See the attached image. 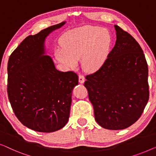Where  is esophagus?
I'll use <instances>...</instances> for the list:
<instances>
[{
  "instance_id": "34e87169",
  "label": "esophagus",
  "mask_w": 156,
  "mask_h": 156,
  "mask_svg": "<svg viewBox=\"0 0 156 156\" xmlns=\"http://www.w3.org/2000/svg\"><path fill=\"white\" fill-rule=\"evenodd\" d=\"M78 80L80 83H83L85 82V77L83 75H79L78 76Z\"/></svg>"
}]
</instances>
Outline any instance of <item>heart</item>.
<instances>
[{
	"label": "heart",
	"mask_w": 156,
	"mask_h": 156,
	"mask_svg": "<svg viewBox=\"0 0 156 156\" xmlns=\"http://www.w3.org/2000/svg\"><path fill=\"white\" fill-rule=\"evenodd\" d=\"M111 43L108 30L95 26H85L63 35L62 45L56 48L55 56L69 68H75L81 59L83 69L94 72L105 63Z\"/></svg>",
	"instance_id": "b5f03b06"
}]
</instances>
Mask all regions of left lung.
Wrapping results in <instances>:
<instances>
[{"instance_id":"obj_1","label":"left lung","mask_w":156,"mask_h":156,"mask_svg":"<svg viewBox=\"0 0 156 156\" xmlns=\"http://www.w3.org/2000/svg\"><path fill=\"white\" fill-rule=\"evenodd\" d=\"M117 40L104 64L84 83L103 128L126 129L141 117L149 99L148 69L143 50L128 32L115 25Z\"/></svg>"}]
</instances>
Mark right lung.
Wrapping results in <instances>:
<instances>
[{
	"instance_id": "right-lung-1",
	"label": "right lung",
	"mask_w": 156,
	"mask_h": 156,
	"mask_svg": "<svg viewBox=\"0 0 156 156\" xmlns=\"http://www.w3.org/2000/svg\"><path fill=\"white\" fill-rule=\"evenodd\" d=\"M66 22L30 35L13 51L8 63V95L15 115L39 132L59 130L69 121L72 90L78 84L73 71L56 69L44 55V41Z\"/></svg>"
}]
</instances>
